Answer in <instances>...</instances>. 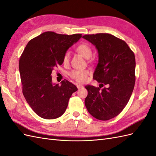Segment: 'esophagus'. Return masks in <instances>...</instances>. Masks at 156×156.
Wrapping results in <instances>:
<instances>
[{
  "label": "esophagus",
  "mask_w": 156,
  "mask_h": 156,
  "mask_svg": "<svg viewBox=\"0 0 156 156\" xmlns=\"http://www.w3.org/2000/svg\"><path fill=\"white\" fill-rule=\"evenodd\" d=\"M77 87L78 89H80V88H83V85H81V84H77Z\"/></svg>",
  "instance_id": "obj_1"
}]
</instances>
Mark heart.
Instances as JSON below:
<instances>
[{
    "instance_id": "1",
    "label": "heart",
    "mask_w": 156,
    "mask_h": 156,
    "mask_svg": "<svg viewBox=\"0 0 156 156\" xmlns=\"http://www.w3.org/2000/svg\"><path fill=\"white\" fill-rule=\"evenodd\" d=\"M76 51L85 58H89L92 54V49L91 47L86 43L79 44L76 48ZM69 53H66L63 57V64H68L69 63ZM88 74L89 71L88 69H74L69 72V75L71 78L75 80L76 81L82 83L86 81Z\"/></svg>"
}]
</instances>
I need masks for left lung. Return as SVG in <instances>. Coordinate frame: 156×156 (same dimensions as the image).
Here are the masks:
<instances>
[{"label": "left lung", "instance_id": "1", "mask_svg": "<svg viewBox=\"0 0 156 156\" xmlns=\"http://www.w3.org/2000/svg\"><path fill=\"white\" fill-rule=\"evenodd\" d=\"M96 47L98 63L93 79L100 87L87 85L84 104L95 119L108 120L119 115L128 103L135 83V58L124 40L104 33L83 36ZM104 85L108 87L101 90Z\"/></svg>", "mask_w": 156, "mask_h": 156}]
</instances>
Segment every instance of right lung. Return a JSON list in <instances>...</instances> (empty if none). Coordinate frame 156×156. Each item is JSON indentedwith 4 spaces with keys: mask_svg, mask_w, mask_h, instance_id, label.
Returning <instances> with one entry per match:
<instances>
[{
    "mask_svg": "<svg viewBox=\"0 0 156 156\" xmlns=\"http://www.w3.org/2000/svg\"><path fill=\"white\" fill-rule=\"evenodd\" d=\"M82 37L45 32L29 41L20 59L23 94L36 115L55 119L66 110L68 101L77 88L64 79L61 84L52 81V71L62 65L67 50Z\"/></svg>",
    "mask_w": 156,
    "mask_h": 156,
    "instance_id": "right-lung-1",
    "label": "right lung"
}]
</instances>
